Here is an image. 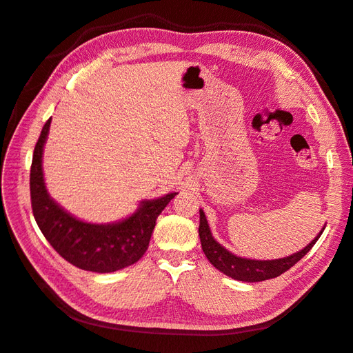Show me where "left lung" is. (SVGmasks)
Returning a JSON list of instances; mask_svg holds the SVG:
<instances>
[{
    "instance_id": "left-lung-1",
    "label": "left lung",
    "mask_w": 353,
    "mask_h": 353,
    "mask_svg": "<svg viewBox=\"0 0 353 353\" xmlns=\"http://www.w3.org/2000/svg\"><path fill=\"white\" fill-rule=\"evenodd\" d=\"M323 230L325 227L321 230L318 236L309 243V245H307L304 249H301L300 252H296V254H292L286 258L267 259V261L241 258L231 254L230 250H227L222 245H219V243L213 239L209 222H207L205 214L201 209H200V228H198V234H200L204 255L210 261L213 267L222 271L223 274H227L236 280H240V282H263V280L277 277L282 273H285L286 270L294 267L298 261H300L307 252L313 248L314 243L319 240Z\"/></svg>"
}]
</instances>
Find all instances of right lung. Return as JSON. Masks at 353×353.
I'll list each match as a JSON object with an SVG mask.
<instances>
[{
    "instance_id": "add662e5",
    "label": "right lung",
    "mask_w": 353,
    "mask_h": 353,
    "mask_svg": "<svg viewBox=\"0 0 353 353\" xmlns=\"http://www.w3.org/2000/svg\"><path fill=\"white\" fill-rule=\"evenodd\" d=\"M50 122L52 117L35 144L30 174L32 213L43 236L70 264L86 271L113 273L137 263L149 248L157 218L177 192L141 201L137 210L119 222L90 223L74 218L53 200L44 183L43 149Z\"/></svg>"
}]
</instances>
